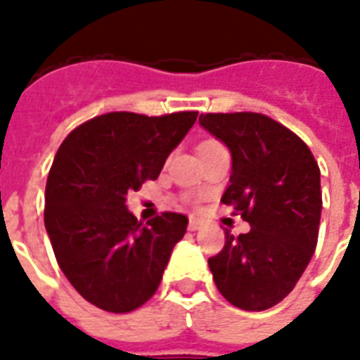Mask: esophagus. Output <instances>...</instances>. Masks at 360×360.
I'll list each match as a JSON object with an SVG mask.
<instances>
[{"label":"esophagus","mask_w":360,"mask_h":360,"mask_svg":"<svg viewBox=\"0 0 360 360\" xmlns=\"http://www.w3.org/2000/svg\"><path fill=\"white\" fill-rule=\"evenodd\" d=\"M201 224H202V221L199 220V218H195V216H191L190 224H188V229H190V231H197V229L201 228Z\"/></svg>","instance_id":"34e87169"}]
</instances>
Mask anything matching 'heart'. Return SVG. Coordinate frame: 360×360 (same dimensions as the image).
I'll return each instance as SVG.
<instances>
[{
  "mask_svg": "<svg viewBox=\"0 0 360 360\" xmlns=\"http://www.w3.org/2000/svg\"><path fill=\"white\" fill-rule=\"evenodd\" d=\"M205 144H214V142H205Z\"/></svg>",
  "mask_w": 360,
  "mask_h": 360,
  "instance_id": "obj_1",
  "label": "heart"
}]
</instances>
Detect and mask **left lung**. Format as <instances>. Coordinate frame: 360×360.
<instances>
[{
	"label": "left lung",
	"instance_id": "1",
	"mask_svg": "<svg viewBox=\"0 0 360 360\" xmlns=\"http://www.w3.org/2000/svg\"><path fill=\"white\" fill-rule=\"evenodd\" d=\"M199 125L231 153V176L221 195L248 233L231 235L209 258L224 298L245 311H264L292 290L317 247L321 170L309 148L262 113H201Z\"/></svg>",
	"mask_w": 360,
	"mask_h": 360
}]
</instances>
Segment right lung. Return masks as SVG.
<instances>
[{
	"label": "right lung",
	"instance_id": "add662e5",
	"mask_svg": "<svg viewBox=\"0 0 360 360\" xmlns=\"http://www.w3.org/2000/svg\"><path fill=\"white\" fill-rule=\"evenodd\" d=\"M197 112L161 117L113 112L72 131L45 188V229L56 262L93 305L129 313L155 294L188 218L163 212L142 226L127 193L155 180Z\"/></svg>",
	"mask_w": 360,
	"mask_h": 360
}]
</instances>
